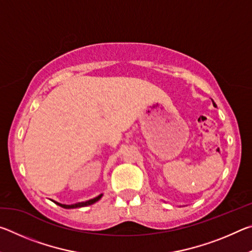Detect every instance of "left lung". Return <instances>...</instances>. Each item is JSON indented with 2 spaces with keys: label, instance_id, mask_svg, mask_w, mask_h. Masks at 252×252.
<instances>
[{
  "label": "left lung",
  "instance_id": "1",
  "mask_svg": "<svg viewBox=\"0 0 252 252\" xmlns=\"http://www.w3.org/2000/svg\"><path fill=\"white\" fill-rule=\"evenodd\" d=\"M213 104H215V103H213ZM215 106H216V104H215Z\"/></svg>",
  "mask_w": 252,
  "mask_h": 252
}]
</instances>
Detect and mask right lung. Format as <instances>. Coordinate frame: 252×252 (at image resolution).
Masks as SVG:
<instances>
[{"label":"right lung","instance_id":"right-lung-1","mask_svg":"<svg viewBox=\"0 0 252 252\" xmlns=\"http://www.w3.org/2000/svg\"><path fill=\"white\" fill-rule=\"evenodd\" d=\"M101 197H102V194L97 195V197H96V198H94V199L89 200V201H85V202H78V203H74V204H62V203H59V202H55V201H54V203H57L58 206L62 207V208H65V209H73V208L84 207V206H89V204L94 203V202H96V201H99V200L101 199Z\"/></svg>","mask_w":252,"mask_h":252}]
</instances>
